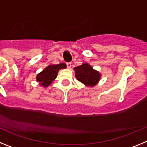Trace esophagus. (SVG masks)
<instances>
[{
    "label": "esophagus",
    "mask_w": 147,
    "mask_h": 147,
    "mask_svg": "<svg viewBox=\"0 0 147 147\" xmlns=\"http://www.w3.org/2000/svg\"><path fill=\"white\" fill-rule=\"evenodd\" d=\"M66 65H67V67H68V68H71V62H67V63H66Z\"/></svg>",
    "instance_id": "esophagus-1"
}]
</instances>
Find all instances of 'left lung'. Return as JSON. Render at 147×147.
Returning a JSON list of instances; mask_svg holds the SVG:
<instances>
[{
    "label": "left lung",
    "instance_id": "obj_1",
    "mask_svg": "<svg viewBox=\"0 0 147 147\" xmlns=\"http://www.w3.org/2000/svg\"><path fill=\"white\" fill-rule=\"evenodd\" d=\"M75 76L78 81L86 86L93 87L98 82L101 74L88 63H83L74 68Z\"/></svg>",
    "mask_w": 147,
    "mask_h": 147
}]
</instances>
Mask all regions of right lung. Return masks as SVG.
<instances>
[{
    "label": "right lung",
    "mask_w": 147,
    "mask_h": 147,
    "mask_svg": "<svg viewBox=\"0 0 147 147\" xmlns=\"http://www.w3.org/2000/svg\"><path fill=\"white\" fill-rule=\"evenodd\" d=\"M67 67L65 63H60L57 65H50L47 66L42 71L37 75L36 80L40 82V85L42 86L46 87L51 85L52 82L56 79L57 76L58 71L62 68Z\"/></svg>",
    "instance_id": "obj_1"
}]
</instances>
